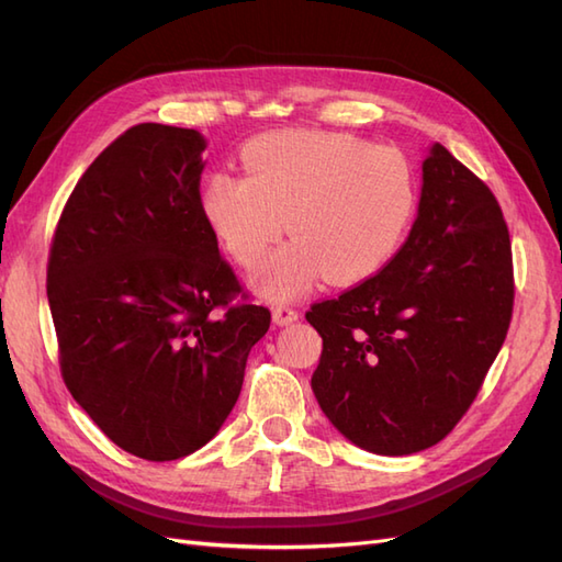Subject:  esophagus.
<instances>
[{
  "label": "esophagus",
  "instance_id": "34e87169",
  "mask_svg": "<svg viewBox=\"0 0 562 562\" xmlns=\"http://www.w3.org/2000/svg\"><path fill=\"white\" fill-rule=\"evenodd\" d=\"M300 318V312H296V308H292L290 304H278L272 308V321L278 326H288V324H292V321H296Z\"/></svg>",
  "mask_w": 562,
  "mask_h": 562
}]
</instances>
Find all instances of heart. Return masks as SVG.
<instances>
[{"mask_svg": "<svg viewBox=\"0 0 562 562\" xmlns=\"http://www.w3.org/2000/svg\"><path fill=\"white\" fill-rule=\"evenodd\" d=\"M244 169L207 178L202 212L244 268L268 256L288 217L294 241L254 278L272 300L306 290L321 272L330 284L374 274L396 254L415 212L408 159L348 133L262 135L244 149Z\"/></svg>", "mask_w": 562, "mask_h": 562, "instance_id": "obj_1", "label": "heart"}]
</instances>
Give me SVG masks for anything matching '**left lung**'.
<instances>
[{"label": "left lung", "instance_id": "8db88e82", "mask_svg": "<svg viewBox=\"0 0 562 562\" xmlns=\"http://www.w3.org/2000/svg\"><path fill=\"white\" fill-rule=\"evenodd\" d=\"M515 306L509 229L479 176L435 145L417 220L384 268L306 321L324 338L312 389L352 445L384 457L445 439L479 396Z\"/></svg>", "mask_w": 562, "mask_h": 562}]
</instances>
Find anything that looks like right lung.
<instances>
[{"mask_svg":"<svg viewBox=\"0 0 562 562\" xmlns=\"http://www.w3.org/2000/svg\"><path fill=\"white\" fill-rule=\"evenodd\" d=\"M205 139L139 123L81 173L47 256L59 372L113 445L147 461L205 447L270 328L202 212Z\"/></svg>","mask_w":562,"mask_h":562,"instance_id":"add662e5","label":"right lung"}]
</instances>
